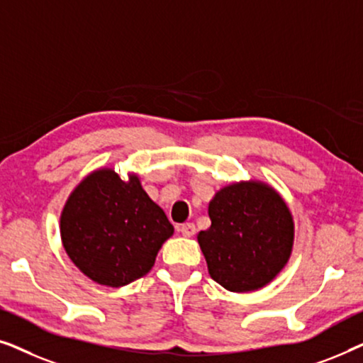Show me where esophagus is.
I'll return each instance as SVG.
<instances>
[{"label":"esophagus","mask_w":363,"mask_h":363,"mask_svg":"<svg viewBox=\"0 0 363 363\" xmlns=\"http://www.w3.org/2000/svg\"><path fill=\"white\" fill-rule=\"evenodd\" d=\"M178 231H180L183 236L191 238L196 233V228H195V225H193V223H185V225H182L180 228H178Z\"/></svg>","instance_id":"34e87169"}]
</instances>
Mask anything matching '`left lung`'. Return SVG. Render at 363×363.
<instances>
[{
	"instance_id": "1",
	"label": "left lung",
	"mask_w": 363,
	"mask_h": 363,
	"mask_svg": "<svg viewBox=\"0 0 363 363\" xmlns=\"http://www.w3.org/2000/svg\"><path fill=\"white\" fill-rule=\"evenodd\" d=\"M211 226L198 233L208 272L231 292L257 291L289 261L294 221L289 206L262 182H238L208 205Z\"/></svg>"
}]
</instances>
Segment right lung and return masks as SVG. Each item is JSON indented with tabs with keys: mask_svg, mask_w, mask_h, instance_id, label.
I'll use <instances>...</instances> for the list:
<instances>
[{
	"mask_svg": "<svg viewBox=\"0 0 363 363\" xmlns=\"http://www.w3.org/2000/svg\"><path fill=\"white\" fill-rule=\"evenodd\" d=\"M173 235L165 211L152 201L135 173L123 182L113 168L89 173L61 213L67 256L89 279L122 287L145 276Z\"/></svg>",
	"mask_w": 363,
	"mask_h": 363,
	"instance_id": "1",
	"label": "right lung"
}]
</instances>
